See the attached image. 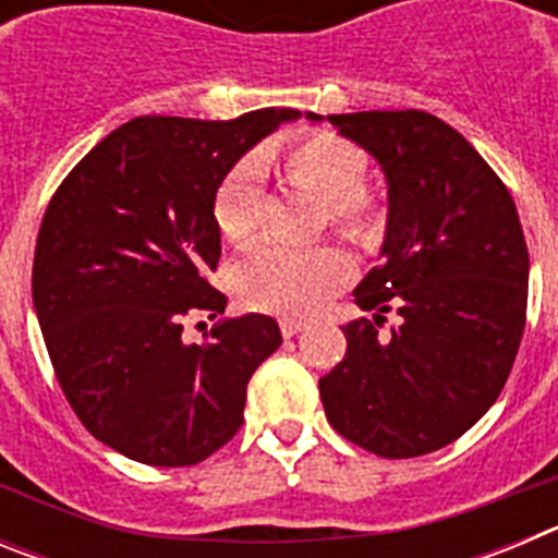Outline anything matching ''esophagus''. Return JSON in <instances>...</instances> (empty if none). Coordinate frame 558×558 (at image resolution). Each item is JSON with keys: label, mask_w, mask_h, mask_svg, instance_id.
<instances>
[{"label": "esophagus", "mask_w": 558, "mask_h": 558, "mask_svg": "<svg viewBox=\"0 0 558 558\" xmlns=\"http://www.w3.org/2000/svg\"><path fill=\"white\" fill-rule=\"evenodd\" d=\"M279 327H282L284 338H293V335L304 332V329H307V324H304V322H293V318H282V324H279Z\"/></svg>", "instance_id": "34e87169"}]
</instances>
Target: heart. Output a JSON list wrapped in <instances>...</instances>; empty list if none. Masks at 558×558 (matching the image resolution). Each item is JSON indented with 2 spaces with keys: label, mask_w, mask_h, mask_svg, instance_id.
I'll return each instance as SVG.
<instances>
[{
  "label": "heart",
  "mask_w": 558,
  "mask_h": 558,
  "mask_svg": "<svg viewBox=\"0 0 558 558\" xmlns=\"http://www.w3.org/2000/svg\"><path fill=\"white\" fill-rule=\"evenodd\" d=\"M265 153L259 165L248 161L226 175L215 195V223L220 234L234 245L248 243L263 223V186L259 167L270 165ZM284 179L299 190L324 201L327 218L340 234L363 240L379 223V206L363 186L366 153L352 142L315 133L290 147L282 159ZM349 279L347 256L338 248H293L284 243H265L251 251L234 270V290L251 310L304 318L338 293Z\"/></svg>",
  "instance_id": "b5f03b06"
}]
</instances>
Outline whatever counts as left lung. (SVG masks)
Returning <instances> with one entry per match:
<instances>
[{
	"mask_svg": "<svg viewBox=\"0 0 558 558\" xmlns=\"http://www.w3.org/2000/svg\"><path fill=\"white\" fill-rule=\"evenodd\" d=\"M310 122H324L307 113ZM388 184L379 265L354 288L347 354L318 379L329 425L383 458L441 450L500 397L529 304V245L517 206L481 153L425 111L327 117ZM393 306L403 324L379 339Z\"/></svg>",
	"mask_w": 558,
	"mask_h": 558,
	"instance_id": "obj_1",
	"label": "left lung"
}]
</instances>
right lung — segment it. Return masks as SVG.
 Instances as JSON below:
<instances>
[{
	"mask_svg": "<svg viewBox=\"0 0 558 558\" xmlns=\"http://www.w3.org/2000/svg\"><path fill=\"white\" fill-rule=\"evenodd\" d=\"M293 108L231 122L136 117L77 161L47 206L33 307L69 405L131 461L192 466L243 425L245 388L282 343L270 315H240L186 343L184 315L226 310L215 195Z\"/></svg>",
	"mask_w": 558,
	"mask_h": 558,
	"instance_id": "1",
	"label": "right lung"
}]
</instances>
